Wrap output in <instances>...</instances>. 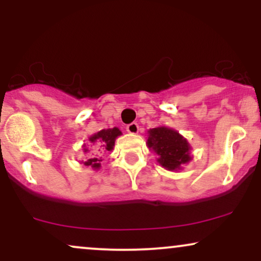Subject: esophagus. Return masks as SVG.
Here are the masks:
<instances>
[{
	"label": "esophagus",
	"mask_w": 261,
	"mask_h": 261,
	"mask_svg": "<svg viewBox=\"0 0 261 261\" xmlns=\"http://www.w3.org/2000/svg\"><path fill=\"white\" fill-rule=\"evenodd\" d=\"M126 131L130 134H137L139 133V125L136 122H131L126 126Z\"/></svg>",
	"instance_id": "obj_1"
}]
</instances>
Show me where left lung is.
Returning a JSON list of instances; mask_svg holds the SVG:
<instances>
[{
    "label": "left lung",
    "mask_w": 261,
    "mask_h": 261,
    "mask_svg": "<svg viewBox=\"0 0 261 261\" xmlns=\"http://www.w3.org/2000/svg\"><path fill=\"white\" fill-rule=\"evenodd\" d=\"M148 147L160 155L158 162L162 167L174 170L180 169L181 164L190 161L189 143L176 131L168 127H155L148 131Z\"/></svg>",
    "instance_id": "left-lung-1"
}]
</instances>
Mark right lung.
<instances>
[{"instance_id": "add662e5", "label": "right lung", "mask_w": 261, "mask_h": 261, "mask_svg": "<svg viewBox=\"0 0 261 261\" xmlns=\"http://www.w3.org/2000/svg\"><path fill=\"white\" fill-rule=\"evenodd\" d=\"M120 135H121V131L119 130L118 127L108 128V130H100L99 133L93 135L91 139H89V141L93 143L97 142V145L99 146V149H98V151H99V153H97L94 157H91L89 160H87L85 162L86 166H89V167H92V168H95V169L99 168L100 167L99 162L101 161L100 154L106 151H112L114 143H115V139L118 136H120ZM85 151L86 152L88 151V148H85Z\"/></svg>"}]
</instances>
